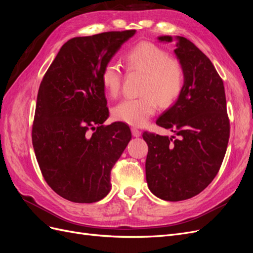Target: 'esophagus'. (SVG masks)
<instances>
[{
  "instance_id": "1",
  "label": "esophagus",
  "mask_w": 253,
  "mask_h": 253,
  "mask_svg": "<svg viewBox=\"0 0 253 253\" xmlns=\"http://www.w3.org/2000/svg\"><path fill=\"white\" fill-rule=\"evenodd\" d=\"M132 134H133V136H134V137H139V136L141 135V132L139 131L138 128L132 127Z\"/></svg>"
}]
</instances>
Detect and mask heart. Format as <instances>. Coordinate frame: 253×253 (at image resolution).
<instances>
[{
  "mask_svg": "<svg viewBox=\"0 0 253 253\" xmlns=\"http://www.w3.org/2000/svg\"><path fill=\"white\" fill-rule=\"evenodd\" d=\"M124 62L128 72L144 74L140 86L142 96L124 99L113 109V116L129 126H141L155 114L158 103L162 108H169L177 100L185 84V68L177 58L149 41L139 42L129 48L125 53ZM100 79L106 94L117 97L122 84L119 66L106 63Z\"/></svg>",
  "mask_w": 253,
  "mask_h": 253,
  "instance_id": "1",
  "label": "heart"
}]
</instances>
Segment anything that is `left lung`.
<instances>
[{
    "label": "left lung",
    "instance_id": "obj_1",
    "mask_svg": "<svg viewBox=\"0 0 253 253\" xmlns=\"http://www.w3.org/2000/svg\"><path fill=\"white\" fill-rule=\"evenodd\" d=\"M160 41L171 42L169 36ZM174 50L185 68V84L172 108L156 125L175 136L144 132L149 152L148 186L165 201L178 202L200 194L219 171L230 136L224 82L210 59L183 37Z\"/></svg>",
    "mask_w": 253,
    "mask_h": 253
}]
</instances>
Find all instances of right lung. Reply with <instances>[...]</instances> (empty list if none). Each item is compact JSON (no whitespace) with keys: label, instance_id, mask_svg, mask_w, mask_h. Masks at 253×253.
Returning <instances> with one entry per match:
<instances>
[{"label":"right lung","instance_id":"right-lung-1","mask_svg":"<svg viewBox=\"0 0 253 253\" xmlns=\"http://www.w3.org/2000/svg\"><path fill=\"white\" fill-rule=\"evenodd\" d=\"M136 33L106 32L76 37L60 48L37 97L33 145L47 185L73 203L102 200L111 190V171L128 141L124 122L109 117L100 75L120 46Z\"/></svg>","mask_w":253,"mask_h":253}]
</instances>
